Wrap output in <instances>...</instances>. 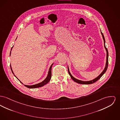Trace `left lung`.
<instances>
[{"label":"left lung","mask_w":120,"mask_h":120,"mask_svg":"<svg viewBox=\"0 0 120 120\" xmlns=\"http://www.w3.org/2000/svg\"><path fill=\"white\" fill-rule=\"evenodd\" d=\"M101 35H102L103 39V40H104V47H105V49H106V65H105V68H104V69L103 70V71L101 72V73L99 75L98 77L95 78V79H93V80H91V81H81V80H78V79H77L74 78V77L71 75V74L70 72V71H69V68H68V71L69 74L70 75L71 78L74 82H77L78 83L81 84H92V83L95 82H97V81H98L99 79L102 76V75L106 72V71L107 70V68H108V52L107 49H106V45H105V38H104V36L103 35V34L102 33L101 30Z\"/></svg>","instance_id":"obj_1"}]
</instances>
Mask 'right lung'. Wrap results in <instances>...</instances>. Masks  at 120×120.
I'll list each match as a JSON object with an SVG mask.
<instances>
[{
  "label": "right lung",
  "mask_w": 120,
  "mask_h": 120,
  "mask_svg": "<svg viewBox=\"0 0 120 120\" xmlns=\"http://www.w3.org/2000/svg\"><path fill=\"white\" fill-rule=\"evenodd\" d=\"M13 47L11 48V51L12 50V49ZM10 54H11V51H10ZM53 64H52L51 65V66H50V67L47 77H46V78L42 82H40V83H38V84H36L33 85H24L25 86H26L27 87L29 88H38V87H41V86H43L44 85L47 84V83L49 82L50 80V79H51V76H52V66ZM10 68H11V71H12V73H13V74L14 75V76L20 81V82L21 83H22V84H23L22 82H21L18 78H17V77L15 76V75H14V73L13 71L12 70V67H11V65H10Z\"/></svg>",
  "instance_id": "right-lung-1"
}]
</instances>
